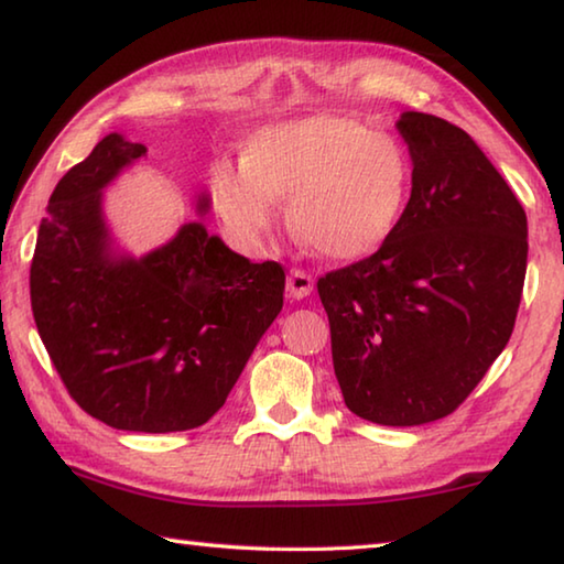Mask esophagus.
Returning <instances> with one entry per match:
<instances>
[{"label": "esophagus", "instance_id": "1", "mask_svg": "<svg viewBox=\"0 0 564 564\" xmlns=\"http://www.w3.org/2000/svg\"><path fill=\"white\" fill-rule=\"evenodd\" d=\"M285 291L291 299H305L313 293V275L303 269H291L289 279H285Z\"/></svg>", "mask_w": 564, "mask_h": 564}]
</instances>
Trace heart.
Instances as JSON below:
<instances>
[{"instance_id":"b5f03b06","label":"heart","mask_w":564,"mask_h":564,"mask_svg":"<svg viewBox=\"0 0 564 564\" xmlns=\"http://www.w3.org/2000/svg\"><path fill=\"white\" fill-rule=\"evenodd\" d=\"M413 191V156L393 133L338 113L256 131L243 164L216 161L208 194L246 243H259L289 198L295 236L330 259H358L386 241Z\"/></svg>"}]
</instances>
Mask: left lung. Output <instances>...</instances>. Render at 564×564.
Here are the masks:
<instances>
[{"instance_id": "1", "label": "left lung", "mask_w": 564, "mask_h": 564, "mask_svg": "<svg viewBox=\"0 0 564 564\" xmlns=\"http://www.w3.org/2000/svg\"><path fill=\"white\" fill-rule=\"evenodd\" d=\"M403 218L376 253L318 279L350 413L423 425L455 413L508 346L528 271V216L467 133L405 111Z\"/></svg>"}]
</instances>
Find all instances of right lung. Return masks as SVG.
<instances>
[{
  "label": "right lung",
  "mask_w": 564,
  "mask_h": 564,
  "mask_svg": "<svg viewBox=\"0 0 564 564\" xmlns=\"http://www.w3.org/2000/svg\"><path fill=\"white\" fill-rule=\"evenodd\" d=\"M137 159L144 144L109 133L56 184L30 269L32 313L84 413L117 431H191L226 403L281 313L285 273L234 253L202 224L141 261L113 259L101 188Z\"/></svg>",
  "instance_id": "add662e5"
}]
</instances>
